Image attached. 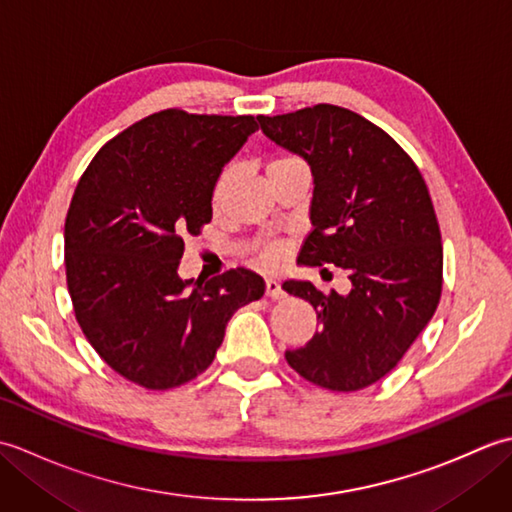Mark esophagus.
Segmentation results:
<instances>
[{
	"label": "esophagus",
	"mask_w": 512,
	"mask_h": 512,
	"mask_svg": "<svg viewBox=\"0 0 512 512\" xmlns=\"http://www.w3.org/2000/svg\"><path fill=\"white\" fill-rule=\"evenodd\" d=\"M266 297H270V299L284 297V290H281V284L277 279H266Z\"/></svg>",
	"instance_id": "34e87169"
}]
</instances>
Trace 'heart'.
Returning <instances> with one entry per match:
<instances>
[{"instance_id": "1", "label": "heart", "mask_w": 512, "mask_h": 512, "mask_svg": "<svg viewBox=\"0 0 512 512\" xmlns=\"http://www.w3.org/2000/svg\"><path fill=\"white\" fill-rule=\"evenodd\" d=\"M290 162H299V158L290 156V154H279V156H275L273 160H270L268 169H270V167L290 165ZM231 176H233L231 169H224V171L220 173V178H217L215 187H213V204L220 202L222 193H224V189H226L228 180H231ZM284 257H286V246H284V244H266V246L259 248V262H262V264L268 266V268L279 266L281 262H284Z\"/></svg>"}]
</instances>
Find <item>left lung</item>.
Wrapping results in <instances>:
<instances>
[{
    "label": "left lung",
    "mask_w": 512,
    "mask_h": 512,
    "mask_svg": "<svg viewBox=\"0 0 512 512\" xmlns=\"http://www.w3.org/2000/svg\"><path fill=\"white\" fill-rule=\"evenodd\" d=\"M262 132L308 160L312 231L299 262L347 270L350 295L286 281L310 301L319 332L288 350L299 376L330 391H358L394 369L436 312L442 242L420 169L385 129L339 105L257 116ZM328 270V268H323Z\"/></svg>",
    "instance_id": "1"
}]
</instances>
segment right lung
<instances>
[{"label":"right lung","mask_w":512,"mask_h":512,"mask_svg":"<svg viewBox=\"0 0 512 512\" xmlns=\"http://www.w3.org/2000/svg\"><path fill=\"white\" fill-rule=\"evenodd\" d=\"M257 129L255 116L151 114L96 151L65 215V279L85 339L116 374L173 389L213 363L233 312L264 279L231 268L178 277L184 237L211 222L222 167Z\"/></svg>","instance_id":"obj_1"}]
</instances>
